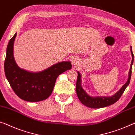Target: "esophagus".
Returning <instances> with one entry per match:
<instances>
[{"mask_svg": "<svg viewBox=\"0 0 135 135\" xmlns=\"http://www.w3.org/2000/svg\"><path fill=\"white\" fill-rule=\"evenodd\" d=\"M71 62L73 65L76 66L78 65V60L75 57H73L71 59Z\"/></svg>", "mask_w": 135, "mask_h": 135, "instance_id": "1", "label": "esophagus"}]
</instances>
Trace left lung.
Returning <instances> with one entry per match:
<instances>
[{"mask_svg":"<svg viewBox=\"0 0 135 135\" xmlns=\"http://www.w3.org/2000/svg\"><path fill=\"white\" fill-rule=\"evenodd\" d=\"M130 50H131L132 60V62L130 64V68L129 73V76H128V80L124 85L114 95L110 97H91L89 95L85 92V91L82 88V85H81V75L80 74L78 71V79L76 82V93L81 103L85 106L91 108H102L104 107L108 106L111 104H113L117 102L121 96L123 94L124 91H125L126 88L129 85L130 79H131L132 75V67L133 63L134 56L132 52V48L130 47Z\"/></svg>","mask_w":135,"mask_h":135,"instance_id":"obj_1","label":"left lung"}]
</instances>
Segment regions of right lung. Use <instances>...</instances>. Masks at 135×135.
<instances>
[{
    "mask_svg": "<svg viewBox=\"0 0 135 135\" xmlns=\"http://www.w3.org/2000/svg\"><path fill=\"white\" fill-rule=\"evenodd\" d=\"M17 33L9 40L4 63L6 78L16 94L29 102L46 100L52 94L55 82L61 73L71 68L70 61L54 64L43 71L33 73L21 69L14 60L13 47Z\"/></svg>",
    "mask_w": 135,
    "mask_h": 135,
    "instance_id": "1",
    "label": "right lung"
}]
</instances>
